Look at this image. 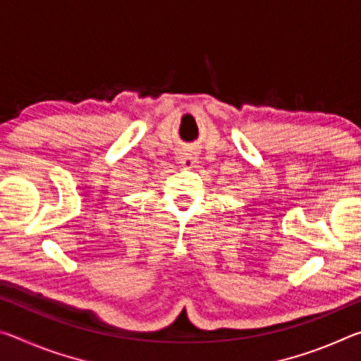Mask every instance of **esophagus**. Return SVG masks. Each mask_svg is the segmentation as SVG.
<instances>
[{"mask_svg":"<svg viewBox=\"0 0 361 361\" xmlns=\"http://www.w3.org/2000/svg\"><path fill=\"white\" fill-rule=\"evenodd\" d=\"M178 161H180V164H183V167L191 169L195 164V156L192 154V152H183V154L178 156Z\"/></svg>","mask_w":361,"mask_h":361,"instance_id":"1","label":"esophagus"}]
</instances>
